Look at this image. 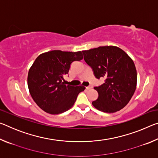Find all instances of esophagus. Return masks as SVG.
<instances>
[{
	"label": "esophagus",
	"instance_id": "1",
	"mask_svg": "<svg viewBox=\"0 0 158 158\" xmlns=\"http://www.w3.org/2000/svg\"><path fill=\"white\" fill-rule=\"evenodd\" d=\"M92 88H93V87L90 86H90H87V87H86V89H87V90H89V89H92Z\"/></svg>",
	"mask_w": 158,
	"mask_h": 158
}]
</instances>
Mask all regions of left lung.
Returning a JSON list of instances; mask_svg holds the SVG:
<instances>
[{
  "label": "left lung",
  "instance_id": "8db88e82",
  "mask_svg": "<svg viewBox=\"0 0 158 158\" xmlns=\"http://www.w3.org/2000/svg\"><path fill=\"white\" fill-rule=\"evenodd\" d=\"M82 52L96 78L105 79L104 84L94 88L99 96L93 106L105 113H114L125 107L137 88V69L132 58L116 46L99 47Z\"/></svg>",
  "mask_w": 158,
  "mask_h": 158
}]
</instances>
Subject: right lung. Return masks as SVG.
I'll use <instances>...</instances> for the list:
<instances>
[{"label":"right lung","mask_w":158,"mask_h":158,"mask_svg":"<svg viewBox=\"0 0 158 158\" xmlns=\"http://www.w3.org/2000/svg\"><path fill=\"white\" fill-rule=\"evenodd\" d=\"M83 59L81 52L53 50L37 57L29 69L28 86L37 106L50 114H59L74 105L84 85H66L63 76L68 74L71 63Z\"/></svg>","instance_id":"add662e5"}]
</instances>
